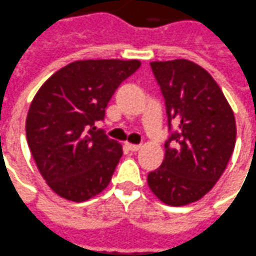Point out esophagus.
I'll return each mask as SVG.
<instances>
[{"label": "esophagus", "instance_id": "esophagus-1", "mask_svg": "<svg viewBox=\"0 0 256 256\" xmlns=\"http://www.w3.org/2000/svg\"><path fill=\"white\" fill-rule=\"evenodd\" d=\"M125 146L130 149L131 152H136V150L140 149V145H134V144H125Z\"/></svg>", "mask_w": 256, "mask_h": 256}]
</instances>
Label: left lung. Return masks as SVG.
I'll use <instances>...</instances> for the list:
<instances>
[{
  "mask_svg": "<svg viewBox=\"0 0 256 256\" xmlns=\"http://www.w3.org/2000/svg\"><path fill=\"white\" fill-rule=\"evenodd\" d=\"M164 98L170 136L148 186L160 202L184 206L207 194L234 152L236 126L227 98L202 66L186 59L152 62ZM178 124L172 131V122Z\"/></svg>",
  "mask_w": 256,
  "mask_h": 256,
  "instance_id": "8db88e82",
  "label": "left lung"
}]
</instances>
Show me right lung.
Instances as JSON below:
<instances>
[{
    "label": "right lung",
    "instance_id": "add662e5",
    "mask_svg": "<svg viewBox=\"0 0 256 256\" xmlns=\"http://www.w3.org/2000/svg\"><path fill=\"white\" fill-rule=\"evenodd\" d=\"M140 66V60H78L58 70L36 92L26 140L56 194L78 203L108 186L122 146L94 125L104 120L118 86Z\"/></svg>",
    "mask_w": 256,
    "mask_h": 256
}]
</instances>
